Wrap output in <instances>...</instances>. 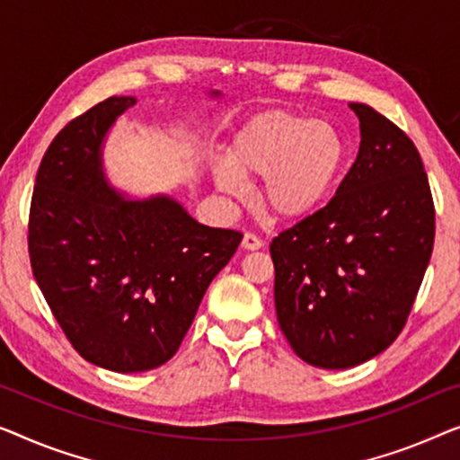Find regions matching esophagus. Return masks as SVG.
Listing matches in <instances>:
<instances>
[{"instance_id":"1","label":"esophagus","mask_w":460,"mask_h":460,"mask_svg":"<svg viewBox=\"0 0 460 460\" xmlns=\"http://www.w3.org/2000/svg\"><path fill=\"white\" fill-rule=\"evenodd\" d=\"M262 245H264L262 239L258 237V235H254V233H245L243 239H242V248H243V250H252V252H254V250H261Z\"/></svg>"}]
</instances>
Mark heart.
I'll return each mask as SVG.
<instances>
[{
  "instance_id": "heart-1",
  "label": "heart",
  "mask_w": 460,
  "mask_h": 460,
  "mask_svg": "<svg viewBox=\"0 0 460 460\" xmlns=\"http://www.w3.org/2000/svg\"><path fill=\"white\" fill-rule=\"evenodd\" d=\"M348 144L338 128L289 110H264L233 133L227 160L212 177L221 191L243 196V179L258 181L270 221L300 223L316 215L338 190Z\"/></svg>"
}]
</instances>
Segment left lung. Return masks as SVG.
Segmentation results:
<instances>
[{
    "label": "left lung",
    "mask_w": 460,
    "mask_h": 460,
    "mask_svg": "<svg viewBox=\"0 0 460 460\" xmlns=\"http://www.w3.org/2000/svg\"><path fill=\"white\" fill-rule=\"evenodd\" d=\"M358 156L325 208L270 243L277 321L304 362L350 368L384 352L421 288L436 212L417 147L367 103Z\"/></svg>",
    "instance_id": "1"
}]
</instances>
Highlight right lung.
<instances>
[{
  "label": "right lung",
  "instance_id": "obj_1",
  "mask_svg": "<svg viewBox=\"0 0 460 460\" xmlns=\"http://www.w3.org/2000/svg\"><path fill=\"white\" fill-rule=\"evenodd\" d=\"M135 103L114 95L56 135L29 217L31 267L56 321L83 358L116 373L174 357L243 237L198 223L171 196L133 199L110 187L103 141Z\"/></svg>",
  "mask_w": 460,
  "mask_h": 460
}]
</instances>
